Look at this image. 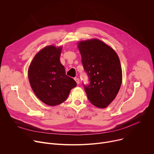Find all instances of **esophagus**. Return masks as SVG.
I'll use <instances>...</instances> for the list:
<instances>
[{"label":"esophagus","mask_w":154,"mask_h":154,"mask_svg":"<svg viewBox=\"0 0 154 154\" xmlns=\"http://www.w3.org/2000/svg\"><path fill=\"white\" fill-rule=\"evenodd\" d=\"M74 80H75V82H76V83H77V85H79V84H80V80H79V78H75Z\"/></svg>","instance_id":"obj_1"}]
</instances>
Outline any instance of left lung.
<instances>
[{
  "mask_svg": "<svg viewBox=\"0 0 154 154\" xmlns=\"http://www.w3.org/2000/svg\"><path fill=\"white\" fill-rule=\"evenodd\" d=\"M77 47L90 78V85L85 86L88 99L99 108H106L116 98L122 84L119 57L111 46L96 38L80 41Z\"/></svg>",
  "mask_w": 154,
  "mask_h": 154,
  "instance_id": "left-lung-1",
  "label": "left lung"
}]
</instances>
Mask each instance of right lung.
<instances>
[{
    "label": "right lung",
    "mask_w": 154,
    "mask_h": 154,
    "mask_svg": "<svg viewBox=\"0 0 154 154\" xmlns=\"http://www.w3.org/2000/svg\"><path fill=\"white\" fill-rule=\"evenodd\" d=\"M63 46H47L35 56L28 70L29 84L36 96L49 106H56L67 98L77 84L66 75L59 59Z\"/></svg>",
    "instance_id": "obj_1"
}]
</instances>
